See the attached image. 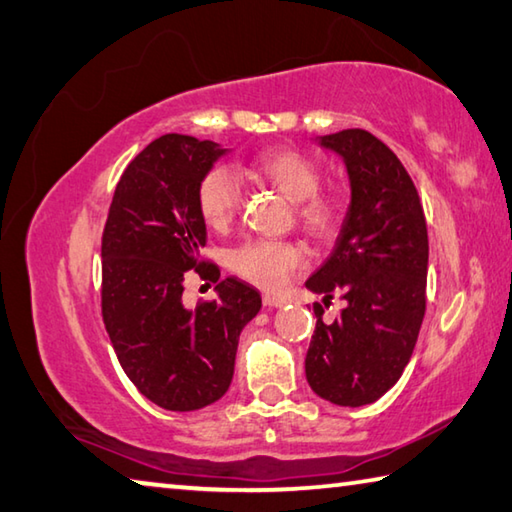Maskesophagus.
Instances as JSON below:
<instances>
[{
  "mask_svg": "<svg viewBox=\"0 0 512 512\" xmlns=\"http://www.w3.org/2000/svg\"><path fill=\"white\" fill-rule=\"evenodd\" d=\"M263 306L265 308H281L283 306V299L272 297V294H263Z\"/></svg>",
  "mask_w": 512,
  "mask_h": 512,
  "instance_id": "esophagus-1",
  "label": "esophagus"
}]
</instances>
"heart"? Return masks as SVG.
I'll list each match as a JSON object with an SVG mask.
<instances>
[{
	"label": "heart",
	"instance_id": "obj_1",
	"mask_svg": "<svg viewBox=\"0 0 512 512\" xmlns=\"http://www.w3.org/2000/svg\"><path fill=\"white\" fill-rule=\"evenodd\" d=\"M247 175L274 186L294 202L297 220L312 238L328 240L342 229L346 206L337 195L319 193V168L294 150H265L249 161ZM242 204L238 175L227 166H215L197 188V206L211 229H227ZM303 265V251L294 242L249 240L231 256L233 272L267 290H279Z\"/></svg>",
	"mask_w": 512,
	"mask_h": 512
}]
</instances>
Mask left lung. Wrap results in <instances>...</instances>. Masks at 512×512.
Instances as JSON below:
<instances>
[{"instance_id": "1", "label": "left lung", "mask_w": 512, "mask_h": 512, "mask_svg": "<svg viewBox=\"0 0 512 512\" xmlns=\"http://www.w3.org/2000/svg\"><path fill=\"white\" fill-rule=\"evenodd\" d=\"M317 141L342 157L351 204L333 254L306 281L326 306L335 294L346 301L333 324L315 303L306 378L319 398L362 407L400 380L414 353L425 317L427 224L409 173L378 137L353 128Z\"/></svg>"}]
</instances>
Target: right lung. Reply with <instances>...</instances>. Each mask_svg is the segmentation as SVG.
Instances as JSON below:
<instances>
[{
	"mask_svg": "<svg viewBox=\"0 0 512 512\" xmlns=\"http://www.w3.org/2000/svg\"><path fill=\"white\" fill-rule=\"evenodd\" d=\"M227 152L188 134L148 143L123 170L103 229L107 335L134 387L168 411L202 409L227 393L238 337L263 303L258 290L233 276L195 310L182 301L193 272L220 279L200 254L206 224L197 188Z\"/></svg>",
	"mask_w": 512,
	"mask_h": 512,
	"instance_id": "right-lung-1",
	"label": "right lung"
}]
</instances>
